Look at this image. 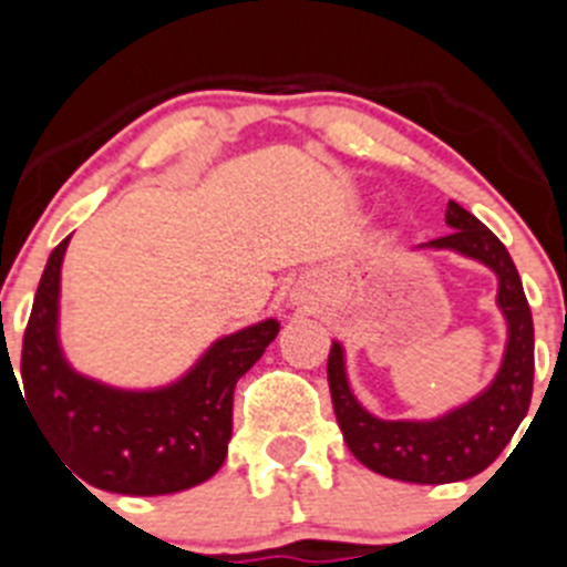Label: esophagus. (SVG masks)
<instances>
[{"label":"esophagus","mask_w":567,"mask_h":567,"mask_svg":"<svg viewBox=\"0 0 567 567\" xmlns=\"http://www.w3.org/2000/svg\"><path fill=\"white\" fill-rule=\"evenodd\" d=\"M300 300H312V292H300Z\"/></svg>","instance_id":"34e87169"}]
</instances>
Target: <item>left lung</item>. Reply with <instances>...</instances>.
Listing matches in <instances>:
<instances>
[{
    "label": "left lung",
    "mask_w": 567,
    "mask_h": 567,
    "mask_svg": "<svg viewBox=\"0 0 567 567\" xmlns=\"http://www.w3.org/2000/svg\"><path fill=\"white\" fill-rule=\"evenodd\" d=\"M445 224L452 233L420 244L477 260L497 275V307L505 318V352L483 392L432 420H383L354 398L346 374V349L332 340L327 374L334 417L349 452L383 477L440 485L468 480L488 468L511 443L528 414L534 392V320L517 267L503 240L480 218L449 202Z\"/></svg>",
    "instance_id": "1"
}]
</instances>
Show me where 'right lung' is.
<instances>
[{
	"label": "right lung",
	"mask_w": 567,
	"mask_h": 567,
	"mask_svg": "<svg viewBox=\"0 0 567 567\" xmlns=\"http://www.w3.org/2000/svg\"><path fill=\"white\" fill-rule=\"evenodd\" d=\"M68 244L64 238L50 252L24 329L22 385L30 417L64 465L93 488L158 497L207 483L227 460L235 383L278 338L280 323L267 318L224 334L167 385L102 383L70 365L59 338Z\"/></svg>",
	"instance_id": "1"
}]
</instances>
